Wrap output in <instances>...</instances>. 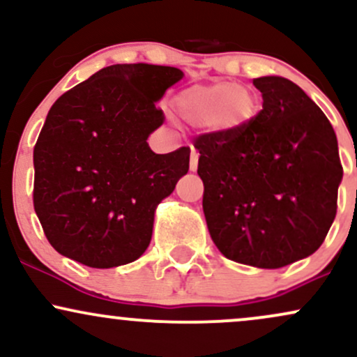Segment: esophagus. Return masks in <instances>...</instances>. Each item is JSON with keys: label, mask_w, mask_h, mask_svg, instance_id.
I'll use <instances>...</instances> for the list:
<instances>
[{"label": "esophagus", "mask_w": 357, "mask_h": 357, "mask_svg": "<svg viewBox=\"0 0 357 357\" xmlns=\"http://www.w3.org/2000/svg\"><path fill=\"white\" fill-rule=\"evenodd\" d=\"M198 159H199V154L196 149H191V155H190V169L195 173L196 169H198Z\"/></svg>", "instance_id": "obj_1"}]
</instances>
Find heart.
<instances>
[{"instance_id": "b5f03b06", "label": "heart", "mask_w": 357, "mask_h": 357, "mask_svg": "<svg viewBox=\"0 0 357 357\" xmlns=\"http://www.w3.org/2000/svg\"><path fill=\"white\" fill-rule=\"evenodd\" d=\"M173 105L184 124L223 132L245 129L257 114L255 96L235 82L192 85L176 93Z\"/></svg>"}]
</instances>
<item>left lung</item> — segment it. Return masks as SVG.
<instances>
[{
    "mask_svg": "<svg viewBox=\"0 0 357 357\" xmlns=\"http://www.w3.org/2000/svg\"><path fill=\"white\" fill-rule=\"evenodd\" d=\"M264 105L235 132L196 137L203 211L211 240L238 264L280 268L326 240L342 181L337 137L294 82L260 77Z\"/></svg>",
    "mask_w": 357,
    "mask_h": 357,
    "instance_id": "obj_1",
    "label": "left lung"
}]
</instances>
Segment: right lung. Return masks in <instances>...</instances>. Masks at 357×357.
I'll return each mask as SVG.
<instances>
[{"label":"right lung","mask_w":357,"mask_h":357,"mask_svg":"<svg viewBox=\"0 0 357 357\" xmlns=\"http://www.w3.org/2000/svg\"><path fill=\"white\" fill-rule=\"evenodd\" d=\"M181 79L174 67L110 65L52 105L33 149V206L60 255L112 268L149 247L155 208L190 169V147L147 144L165 122L155 102Z\"/></svg>","instance_id":"add662e5"}]
</instances>
